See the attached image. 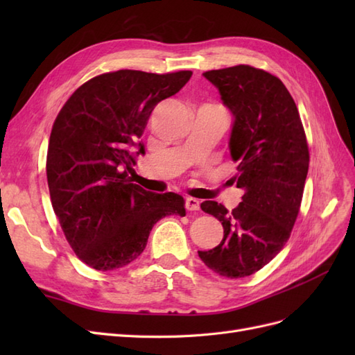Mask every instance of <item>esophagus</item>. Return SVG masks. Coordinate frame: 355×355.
<instances>
[{
  "label": "esophagus",
  "mask_w": 355,
  "mask_h": 355,
  "mask_svg": "<svg viewBox=\"0 0 355 355\" xmlns=\"http://www.w3.org/2000/svg\"><path fill=\"white\" fill-rule=\"evenodd\" d=\"M185 207H187V210H189V211H197V210H200V201H198L197 198L188 197V198L185 200Z\"/></svg>",
  "instance_id": "esophagus-1"
}]
</instances>
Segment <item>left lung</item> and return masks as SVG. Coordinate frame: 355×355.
I'll list each match as a JSON object with an SVG mask.
<instances>
[{"mask_svg": "<svg viewBox=\"0 0 355 355\" xmlns=\"http://www.w3.org/2000/svg\"><path fill=\"white\" fill-rule=\"evenodd\" d=\"M202 75L234 116L230 153L244 196L232 211L216 201L201 202V210L222 223L223 239L198 256L213 272L241 278L270 263L290 237L308 175V144L280 78L249 65Z\"/></svg>", "mask_w": 355, "mask_h": 355, "instance_id": "1", "label": "left lung"}]
</instances>
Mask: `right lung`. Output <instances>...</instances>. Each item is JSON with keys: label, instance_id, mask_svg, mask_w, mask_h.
<instances>
[{"label": "right lung", "instance_id": "right-lung-1", "mask_svg": "<svg viewBox=\"0 0 355 355\" xmlns=\"http://www.w3.org/2000/svg\"><path fill=\"white\" fill-rule=\"evenodd\" d=\"M191 75L102 73L75 90L56 116L46 167L51 206L75 254L94 270L132 263L159 219L185 216L182 196L149 192L132 175L136 157L145 154L139 139L149 115Z\"/></svg>", "mask_w": 355, "mask_h": 355}]
</instances>
